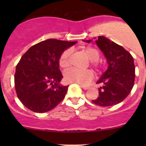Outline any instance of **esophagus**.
Instances as JSON below:
<instances>
[{
	"instance_id": "1",
	"label": "esophagus",
	"mask_w": 146,
	"mask_h": 146,
	"mask_svg": "<svg viewBox=\"0 0 146 146\" xmlns=\"http://www.w3.org/2000/svg\"><path fill=\"white\" fill-rule=\"evenodd\" d=\"M81 88H82L83 90H88L90 88V87H88V86H84V85H81Z\"/></svg>"
}]
</instances>
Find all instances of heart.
Wrapping results in <instances>:
<instances>
[{"label":"heart","instance_id":"1","mask_svg":"<svg viewBox=\"0 0 146 146\" xmlns=\"http://www.w3.org/2000/svg\"><path fill=\"white\" fill-rule=\"evenodd\" d=\"M84 53L88 57V59L90 60V64L98 73H102L106 68L105 64L99 61L100 53L98 50L93 47H86L84 49ZM70 55L71 51L70 49H66L61 53L58 59L59 66L63 69H66L70 65ZM94 78L93 72L90 70H80L77 69H70L65 72L64 80L67 82H76V83L86 85L88 82L92 81Z\"/></svg>","mask_w":146,"mask_h":146}]
</instances>
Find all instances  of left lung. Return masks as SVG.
Wrapping results in <instances>:
<instances>
[{"mask_svg": "<svg viewBox=\"0 0 146 146\" xmlns=\"http://www.w3.org/2000/svg\"><path fill=\"white\" fill-rule=\"evenodd\" d=\"M95 42L107 58L109 67L98 82L102 85L99 97L92 102L102 107L115 105L129 95L134 85L133 56L121 46L103 36H98Z\"/></svg>", "mask_w": 146, "mask_h": 146, "instance_id": "8db88e82", "label": "left lung"}]
</instances>
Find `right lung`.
<instances>
[{
    "mask_svg": "<svg viewBox=\"0 0 146 146\" xmlns=\"http://www.w3.org/2000/svg\"><path fill=\"white\" fill-rule=\"evenodd\" d=\"M77 42L49 39L32 46L16 66L15 88L17 98L31 111L46 112L64 100L68 86H61L58 59Z\"/></svg>",
    "mask_w": 146,
    "mask_h": 146,
    "instance_id": "right-lung-1",
    "label": "right lung"
}]
</instances>
